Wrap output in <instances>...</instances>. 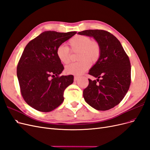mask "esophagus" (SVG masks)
<instances>
[{
  "mask_svg": "<svg viewBox=\"0 0 150 150\" xmlns=\"http://www.w3.org/2000/svg\"><path fill=\"white\" fill-rule=\"evenodd\" d=\"M79 79H80V77H79V76H74V80H75V81L78 80Z\"/></svg>",
  "mask_w": 150,
  "mask_h": 150,
  "instance_id": "esophagus-1",
  "label": "esophagus"
}]
</instances>
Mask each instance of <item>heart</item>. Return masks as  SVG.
I'll use <instances>...</instances> for the list:
<instances>
[{
    "mask_svg": "<svg viewBox=\"0 0 150 150\" xmlns=\"http://www.w3.org/2000/svg\"><path fill=\"white\" fill-rule=\"evenodd\" d=\"M68 46L60 45L57 49L56 54L59 60L64 64L71 61V53H77V60L80 61L67 65L65 71L67 74L80 75L87 70L90 64H95L101 55L100 43L91 40L86 35H75L69 40Z\"/></svg>",
    "mask_w": 150,
    "mask_h": 150,
    "instance_id": "obj_1",
    "label": "heart"
}]
</instances>
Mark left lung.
<instances>
[{
    "label": "left lung",
    "instance_id": "left-lung-1",
    "mask_svg": "<svg viewBox=\"0 0 150 150\" xmlns=\"http://www.w3.org/2000/svg\"><path fill=\"white\" fill-rule=\"evenodd\" d=\"M78 33L93 37L100 43L101 50L99 60L88 73L98 79H88L89 84L83 92L84 99L96 110H110L122 101L129 90L131 83L129 57L117 37L107 31L86 30Z\"/></svg>",
    "mask_w": 150,
    "mask_h": 150
}]
</instances>
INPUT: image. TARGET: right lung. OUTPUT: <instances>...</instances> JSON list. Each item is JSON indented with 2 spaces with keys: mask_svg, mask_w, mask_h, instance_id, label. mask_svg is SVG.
<instances>
[{
  "mask_svg": "<svg viewBox=\"0 0 150 150\" xmlns=\"http://www.w3.org/2000/svg\"><path fill=\"white\" fill-rule=\"evenodd\" d=\"M76 33L45 31L24 49L17 75L22 97L33 108L49 112L64 101V90L74 82V76H60L64 67L56 50Z\"/></svg>",
  "mask_w": 150,
  "mask_h": 150,
  "instance_id": "obj_1",
  "label": "right lung"
}]
</instances>
